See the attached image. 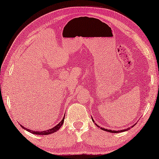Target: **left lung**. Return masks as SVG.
I'll use <instances>...</instances> for the list:
<instances>
[{
	"label": "left lung",
	"mask_w": 159,
	"mask_h": 159,
	"mask_svg": "<svg viewBox=\"0 0 159 159\" xmlns=\"http://www.w3.org/2000/svg\"><path fill=\"white\" fill-rule=\"evenodd\" d=\"M92 120L94 122V120H93V118H92ZM97 125V124H96ZM98 126V125H97ZM133 126H134V125ZM132 126V127H133ZM101 129H103V130H105V131H106V132H111V133H118V132H125V131H127L128 130V129H129V127H128V128L127 129H121V130H118V131H115V130H111V129H105V128H102V127H101Z\"/></svg>",
	"instance_id": "left-lung-1"
}]
</instances>
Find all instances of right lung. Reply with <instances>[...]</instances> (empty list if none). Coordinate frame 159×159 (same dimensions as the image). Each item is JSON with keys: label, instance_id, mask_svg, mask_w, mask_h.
Segmentation results:
<instances>
[{"label": "right lung", "instance_id": "add662e5", "mask_svg": "<svg viewBox=\"0 0 159 159\" xmlns=\"http://www.w3.org/2000/svg\"><path fill=\"white\" fill-rule=\"evenodd\" d=\"M64 118H65V117H63V118H62V120H61V122H60V123H59L58 125H56L55 127H53V128L47 129V130L41 131H41H39V132H35V131H34V130H31V129H27V128H26V127H23V126H22V125H21V127H22V128H24L25 129H26V130H27V131L31 132V133L35 134H41V135H43V134H44V135L50 134H51V133H53V132H56V131L58 130V129H60V127H61L62 126V125L63 124V123H64Z\"/></svg>", "mask_w": 159, "mask_h": 159}]
</instances>
